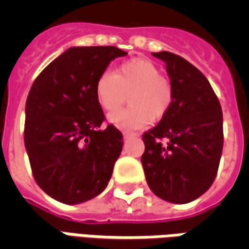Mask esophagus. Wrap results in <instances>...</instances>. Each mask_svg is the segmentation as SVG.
Here are the masks:
<instances>
[{"mask_svg": "<svg viewBox=\"0 0 249 249\" xmlns=\"http://www.w3.org/2000/svg\"><path fill=\"white\" fill-rule=\"evenodd\" d=\"M123 136H124L125 139H128V137H137V133L133 132V130H129V129H123Z\"/></svg>", "mask_w": 249, "mask_h": 249, "instance_id": "obj_1", "label": "esophagus"}]
</instances>
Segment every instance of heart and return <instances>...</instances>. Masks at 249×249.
Here are the masks:
<instances>
[{
    "instance_id": "b5f03b06",
    "label": "heart",
    "mask_w": 249,
    "mask_h": 249,
    "mask_svg": "<svg viewBox=\"0 0 249 249\" xmlns=\"http://www.w3.org/2000/svg\"><path fill=\"white\" fill-rule=\"evenodd\" d=\"M96 98L101 108L111 112L119 107L128 94L131 105L109 114L119 126L141 128L162 120L175 103L172 82L161 76L160 68L146 58H132L112 71H104L96 81Z\"/></svg>"
}]
</instances>
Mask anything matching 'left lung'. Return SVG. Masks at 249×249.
<instances>
[{
    "label": "left lung",
    "instance_id": "8db88e82",
    "mask_svg": "<svg viewBox=\"0 0 249 249\" xmlns=\"http://www.w3.org/2000/svg\"><path fill=\"white\" fill-rule=\"evenodd\" d=\"M153 56L167 64L175 103L160 123L142 135L141 162L152 192L185 204L212 185L223 152V113L219 98L201 71L171 52Z\"/></svg>",
    "mask_w": 249,
    "mask_h": 249
}]
</instances>
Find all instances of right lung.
<instances>
[{
    "instance_id": "obj_1",
    "label": "right lung",
    "mask_w": 249,
    "mask_h": 249,
    "mask_svg": "<svg viewBox=\"0 0 249 249\" xmlns=\"http://www.w3.org/2000/svg\"><path fill=\"white\" fill-rule=\"evenodd\" d=\"M116 46H77L37 76L25 107V148L38 187L64 204L96 197L108 185L123 149L112 124L104 130L96 81L116 57Z\"/></svg>"
}]
</instances>
